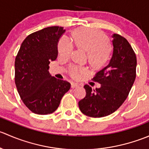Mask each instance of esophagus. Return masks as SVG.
Returning <instances> with one entry per match:
<instances>
[{
    "mask_svg": "<svg viewBox=\"0 0 149 149\" xmlns=\"http://www.w3.org/2000/svg\"><path fill=\"white\" fill-rule=\"evenodd\" d=\"M79 86V84L76 83H71V88H76V87Z\"/></svg>",
    "mask_w": 149,
    "mask_h": 149,
    "instance_id": "obj_1",
    "label": "esophagus"
}]
</instances>
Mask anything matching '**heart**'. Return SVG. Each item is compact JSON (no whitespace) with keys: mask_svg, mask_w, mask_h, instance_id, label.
Listing matches in <instances>:
<instances>
[{"mask_svg":"<svg viewBox=\"0 0 149 149\" xmlns=\"http://www.w3.org/2000/svg\"><path fill=\"white\" fill-rule=\"evenodd\" d=\"M73 40L80 48L87 52L88 62L95 68H101L107 63L112 54V47L107 43V38L102 31L91 29L80 28L73 34ZM74 45L67 36H62L58 43V54L63 58H68L72 53ZM84 67L71 65L69 68L70 76L78 79L85 73Z\"/></svg>","mask_w":149,"mask_h":149,"instance_id":"1","label":"heart"}]
</instances>
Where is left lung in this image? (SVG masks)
<instances>
[{"instance_id": "1", "label": "left lung", "mask_w": 149, "mask_h": 149, "mask_svg": "<svg viewBox=\"0 0 149 149\" xmlns=\"http://www.w3.org/2000/svg\"><path fill=\"white\" fill-rule=\"evenodd\" d=\"M113 54L109 63L97 72L92 80L101 84L92 90L86 84V97L79 102L81 112L91 118L113 113L127 99L136 76V54L125 37L112 35Z\"/></svg>"}]
</instances>
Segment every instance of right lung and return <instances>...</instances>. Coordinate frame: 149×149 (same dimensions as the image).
I'll return each mask as SVG.
<instances>
[{"mask_svg": "<svg viewBox=\"0 0 149 149\" xmlns=\"http://www.w3.org/2000/svg\"><path fill=\"white\" fill-rule=\"evenodd\" d=\"M63 27L49 26L26 37L15 59V84L24 104L37 115H48L59 107L70 84L51 76L50 61L58 56Z\"/></svg>", "mask_w": 149, "mask_h": 149, "instance_id": "obj_1", "label": "right lung"}]
</instances>
